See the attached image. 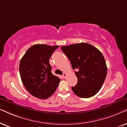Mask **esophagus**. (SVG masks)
Segmentation results:
<instances>
[{
  "instance_id": "obj_1",
  "label": "esophagus",
  "mask_w": 127,
  "mask_h": 127,
  "mask_svg": "<svg viewBox=\"0 0 127 127\" xmlns=\"http://www.w3.org/2000/svg\"><path fill=\"white\" fill-rule=\"evenodd\" d=\"M62 77H63V78H66V77H67V74L65 73H63V74L62 75Z\"/></svg>"
}]
</instances>
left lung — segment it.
Wrapping results in <instances>:
<instances>
[{
    "mask_svg": "<svg viewBox=\"0 0 127 127\" xmlns=\"http://www.w3.org/2000/svg\"><path fill=\"white\" fill-rule=\"evenodd\" d=\"M75 70L77 85L72 87L74 94L82 98L95 95L103 84L107 75L106 61L97 48L87 43L72 44L61 47Z\"/></svg>",
    "mask_w": 127,
    "mask_h": 127,
    "instance_id": "1",
    "label": "left lung"
}]
</instances>
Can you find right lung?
Here are the masks:
<instances>
[{"label":"right lung","instance_id":"add662e5","mask_svg":"<svg viewBox=\"0 0 127 127\" xmlns=\"http://www.w3.org/2000/svg\"><path fill=\"white\" fill-rule=\"evenodd\" d=\"M59 46L36 44L27 50L20 63L23 85L32 95L47 99L54 94L60 79L52 73L49 59Z\"/></svg>","mask_w":127,"mask_h":127}]
</instances>
